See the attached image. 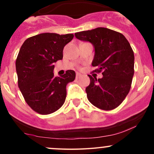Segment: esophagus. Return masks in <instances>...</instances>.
<instances>
[{
	"label": "esophagus",
	"mask_w": 154,
	"mask_h": 154,
	"mask_svg": "<svg viewBox=\"0 0 154 154\" xmlns=\"http://www.w3.org/2000/svg\"><path fill=\"white\" fill-rule=\"evenodd\" d=\"M81 76H82V75H81L80 73H78V72H77V73L76 74V78L78 79V78H79V77H81Z\"/></svg>",
	"instance_id": "esophagus-1"
}]
</instances>
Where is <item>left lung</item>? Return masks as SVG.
Wrapping results in <instances>:
<instances>
[{
  "instance_id": "obj_1",
  "label": "left lung",
  "mask_w": 154,
  "mask_h": 154,
  "mask_svg": "<svg viewBox=\"0 0 154 154\" xmlns=\"http://www.w3.org/2000/svg\"><path fill=\"white\" fill-rule=\"evenodd\" d=\"M79 40L90 42L95 48L92 61L102 72L97 79L88 75L91 83L86 88L89 101L103 110H112L122 103L131 88L134 75V53L122 34L112 29L98 27L76 32Z\"/></svg>"
}]
</instances>
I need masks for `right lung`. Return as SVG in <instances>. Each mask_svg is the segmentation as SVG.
<instances>
[{"label": "right lung", "mask_w": 154, "mask_h": 154, "mask_svg": "<svg viewBox=\"0 0 154 154\" xmlns=\"http://www.w3.org/2000/svg\"><path fill=\"white\" fill-rule=\"evenodd\" d=\"M73 34L41 33L27 38L19 50L16 70L18 85L26 103L40 114L60 109L66 96V85L75 79V72L55 77L54 63L63 59V49Z\"/></svg>", "instance_id": "obj_1"}]
</instances>
